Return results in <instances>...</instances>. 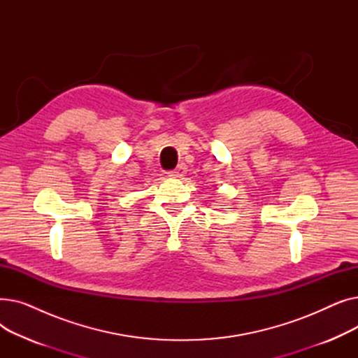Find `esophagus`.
<instances>
[{
  "mask_svg": "<svg viewBox=\"0 0 358 358\" xmlns=\"http://www.w3.org/2000/svg\"><path fill=\"white\" fill-rule=\"evenodd\" d=\"M187 173V166L184 164H180L176 169H173V171H169V177H174V178H181L184 177Z\"/></svg>",
  "mask_w": 358,
  "mask_h": 358,
  "instance_id": "34e87169",
  "label": "esophagus"
}]
</instances>
